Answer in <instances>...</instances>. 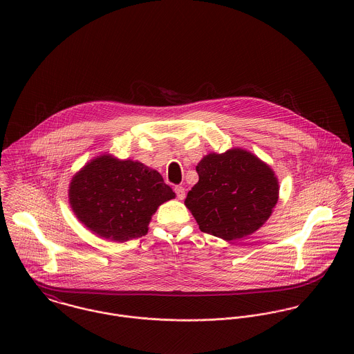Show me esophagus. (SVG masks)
<instances>
[{
	"label": "esophagus",
	"mask_w": 354,
	"mask_h": 354,
	"mask_svg": "<svg viewBox=\"0 0 354 354\" xmlns=\"http://www.w3.org/2000/svg\"><path fill=\"white\" fill-rule=\"evenodd\" d=\"M174 192H176V196H177V199L183 201V199L185 198V188H184V187H181V185H177V187L174 188Z\"/></svg>",
	"instance_id": "1"
}]
</instances>
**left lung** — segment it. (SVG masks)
<instances>
[{
	"label": "left lung",
	"instance_id": "8db88e82",
	"mask_svg": "<svg viewBox=\"0 0 354 354\" xmlns=\"http://www.w3.org/2000/svg\"><path fill=\"white\" fill-rule=\"evenodd\" d=\"M196 171L199 183L188 192L185 205L207 234L227 241L243 239L270 218L278 202L274 171L251 152L208 153Z\"/></svg>",
	"mask_w": 354,
	"mask_h": 354
}]
</instances>
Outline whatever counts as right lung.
I'll return each mask as SVG.
<instances>
[{"label":"right lung","mask_w":354,"mask_h":354,"mask_svg":"<svg viewBox=\"0 0 354 354\" xmlns=\"http://www.w3.org/2000/svg\"><path fill=\"white\" fill-rule=\"evenodd\" d=\"M174 196L158 171L110 155L84 166L69 187L79 221L98 236L120 243L145 236L158 205Z\"/></svg>","instance_id":"right-lung-1"}]
</instances>
